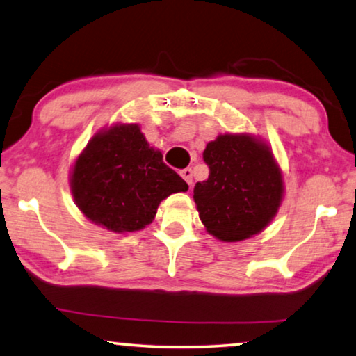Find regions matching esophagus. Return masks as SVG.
<instances>
[{
  "label": "esophagus",
  "mask_w": 356,
  "mask_h": 356,
  "mask_svg": "<svg viewBox=\"0 0 356 356\" xmlns=\"http://www.w3.org/2000/svg\"><path fill=\"white\" fill-rule=\"evenodd\" d=\"M180 176L185 180V182L188 184V187H192V182H193V171L190 168H185L180 171Z\"/></svg>",
  "instance_id": "34e87169"
}]
</instances>
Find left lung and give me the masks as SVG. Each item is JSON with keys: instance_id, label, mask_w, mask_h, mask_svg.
<instances>
[{"instance_id": "1", "label": "left lung", "mask_w": 356, "mask_h": 356, "mask_svg": "<svg viewBox=\"0 0 356 356\" xmlns=\"http://www.w3.org/2000/svg\"><path fill=\"white\" fill-rule=\"evenodd\" d=\"M203 158L209 177L196 182L193 200L206 232L227 243L259 235L284 198L272 147L249 132H227L206 145Z\"/></svg>"}]
</instances>
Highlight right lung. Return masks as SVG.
Segmentation results:
<instances>
[{"label":"right lung","mask_w":356,"mask_h":356,"mask_svg":"<svg viewBox=\"0 0 356 356\" xmlns=\"http://www.w3.org/2000/svg\"><path fill=\"white\" fill-rule=\"evenodd\" d=\"M70 190L81 214L113 233L145 229L169 195L188 185L163 163L137 123H115L89 139L70 169Z\"/></svg>","instance_id":"obj_1"}]
</instances>
